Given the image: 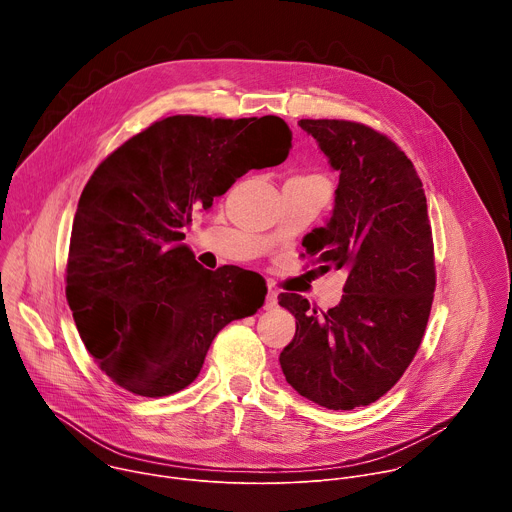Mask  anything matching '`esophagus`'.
<instances>
[{
  "instance_id": "obj_1",
  "label": "esophagus",
  "mask_w": 512,
  "mask_h": 512,
  "mask_svg": "<svg viewBox=\"0 0 512 512\" xmlns=\"http://www.w3.org/2000/svg\"><path fill=\"white\" fill-rule=\"evenodd\" d=\"M275 306H277V289L269 287L267 298H265V310H271V308H275Z\"/></svg>"
}]
</instances>
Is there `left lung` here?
I'll use <instances>...</instances> for the list:
<instances>
[{
    "instance_id": "obj_1",
    "label": "left lung",
    "mask_w": 512,
    "mask_h": 512,
    "mask_svg": "<svg viewBox=\"0 0 512 512\" xmlns=\"http://www.w3.org/2000/svg\"><path fill=\"white\" fill-rule=\"evenodd\" d=\"M340 172L328 223L302 241L322 271L346 269L338 306L318 314L279 294L296 336L279 354L285 381L334 411L375 403L407 371L433 302L435 265L423 184L399 145L369 125L300 119Z\"/></svg>"
}]
</instances>
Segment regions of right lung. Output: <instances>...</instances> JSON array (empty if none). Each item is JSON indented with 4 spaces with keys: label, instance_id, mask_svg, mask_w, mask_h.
<instances>
[{
    "label": "right lung",
    "instance_id": "obj_1",
    "mask_svg": "<svg viewBox=\"0 0 512 512\" xmlns=\"http://www.w3.org/2000/svg\"><path fill=\"white\" fill-rule=\"evenodd\" d=\"M291 150L281 117L174 115L109 154L72 223L66 300L99 369L141 397L188 387L229 322L253 316L267 289L253 271L204 269L182 245L196 208Z\"/></svg>",
    "mask_w": 512,
    "mask_h": 512
}]
</instances>
